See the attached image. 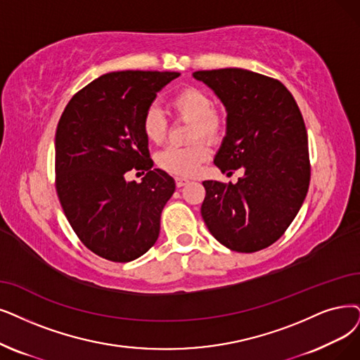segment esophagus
<instances>
[{"instance_id": "1", "label": "esophagus", "mask_w": 360, "mask_h": 360, "mask_svg": "<svg viewBox=\"0 0 360 360\" xmlns=\"http://www.w3.org/2000/svg\"><path fill=\"white\" fill-rule=\"evenodd\" d=\"M188 183H189V180H188V179H181V177H177V179H176L177 188H183V186H186Z\"/></svg>"}]
</instances>
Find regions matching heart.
I'll return each mask as SVG.
<instances>
[{"label":"heart","mask_w":360,"mask_h":360,"mask_svg":"<svg viewBox=\"0 0 360 360\" xmlns=\"http://www.w3.org/2000/svg\"><path fill=\"white\" fill-rule=\"evenodd\" d=\"M171 108L176 117L191 121V137H204L210 141L219 140L224 130V117L212 108L211 98L202 90L188 87L171 98ZM167 120L156 106H150L143 113L141 130L145 137L158 145L167 136ZM210 158V148L205 141H195L191 146H168L156 153V165L169 174L189 177L195 174L199 165Z\"/></svg>","instance_id":"1"}]
</instances>
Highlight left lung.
<instances>
[{
  "instance_id": "8db88e82",
  "label": "left lung",
  "mask_w": 360,
  "mask_h": 360,
  "mask_svg": "<svg viewBox=\"0 0 360 360\" xmlns=\"http://www.w3.org/2000/svg\"><path fill=\"white\" fill-rule=\"evenodd\" d=\"M226 108V136L214 158L221 172L242 168L238 183L204 181L200 214L224 247L255 252L276 242L295 219L310 183L307 131L285 85L257 72H193Z\"/></svg>"
}]
</instances>
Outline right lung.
<instances>
[{"label": "right lung", "instance_id": "right-lung-1", "mask_svg": "<svg viewBox=\"0 0 360 360\" xmlns=\"http://www.w3.org/2000/svg\"><path fill=\"white\" fill-rule=\"evenodd\" d=\"M179 72L121 70L98 77L66 105L56 130V191L66 219L90 251L115 263L148 252L174 179L155 168L143 113ZM146 170L141 184L124 172Z\"/></svg>", "mask_w": 360, "mask_h": 360}]
</instances>
